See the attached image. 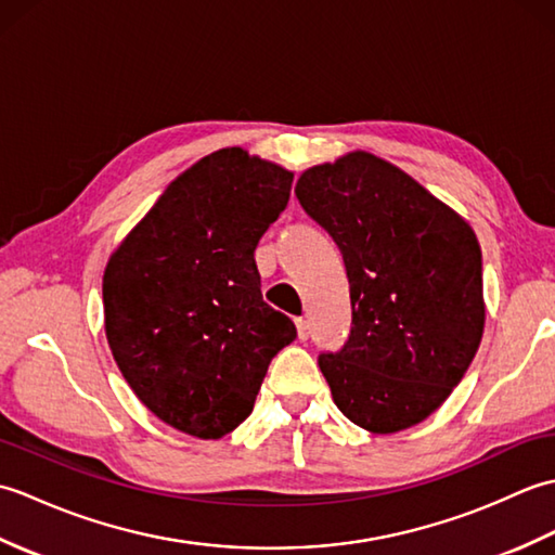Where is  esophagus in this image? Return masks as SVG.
Masks as SVG:
<instances>
[{"instance_id": "34e87169", "label": "esophagus", "mask_w": 555, "mask_h": 555, "mask_svg": "<svg viewBox=\"0 0 555 555\" xmlns=\"http://www.w3.org/2000/svg\"><path fill=\"white\" fill-rule=\"evenodd\" d=\"M296 326H298V338L300 340H308L310 338V324H308V320H302V317H298Z\"/></svg>"}]
</instances>
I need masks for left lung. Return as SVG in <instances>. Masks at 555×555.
Returning a JSON list of instances; mask_svg holds the SVG:
<instances>
[{"instance_id":"1","label":"left lung","mask_w":555,"mask_h":555,"mask_svg":"<svg viewBox=\"0 0 555 555\" xmlns=\"http://www.w3.org/2000/svg\"><path fill=\"white\" fill-rule=\"evenodd\" d=\"M296 195L338 245L350 284L346 344L317 358L334 403L374 434L415 427L463 379L485 332L475 231L367 152L308 169Z\"/></svg>"}]
</instances>
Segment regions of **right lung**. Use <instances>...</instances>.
Wrapping results in <instances>:
<instances>
[{
    "instance_id": "right-lung-1",
    "label": "right lung",
    "mask_w": 555,
    "mask_h": 555,
    "mask_svg": "<svg viewBox=\"0 0 555 555\" xmlns=\"http://www.w3.org/2000/svg\"><path fill=\"white\" fill-rule=\"evenodd\" d=\"M293 173L241 147L199 159L128 233L102 281L104 328L150 412L197 439L250 415L269 362L298 332L262 300L255 247Z\"/></svg>"
}]
</instances>
